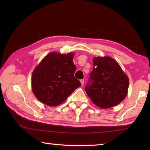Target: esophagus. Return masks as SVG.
<instances>
[{
	"label": "esophagus",
	"mask_w": 150,
	"mask_h": 150,
	"mask_svg": "<svg viewBox=\"0 0 150 150\" xmlns=\"http://www.w3.org/2000/svg\"><path fill=\"white\" fill-rule=\"evenodd\" d=\"M80 82H81V85H82V86L84 85V80H83V79H81L80 81Z\"/></svg>",
	"instance_id": "1"
}]
</instances>
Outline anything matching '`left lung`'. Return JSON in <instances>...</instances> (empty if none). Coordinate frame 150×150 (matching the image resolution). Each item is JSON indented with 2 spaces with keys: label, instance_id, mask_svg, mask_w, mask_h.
Masks as SVG:
<instances>
[{
  "label": "left lung",
  "instance_id": "8db88e82",
  "mask_svg": "<svg viewBox=\"0 0 150 150\" xmlns=\"http://www.w3.org/2000/svg\"><path fill=\"white\" fill-rule=\"evenodd\" d=\"M93 62L94 68L90 75L91 83L85 87L88 97L101 108L118 105L128 93V76L111 57H95Z\"/></svg>",
  "mask_w": 150,
  "mask_h": 150
}]
</instances>
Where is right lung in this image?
<instances>
[{
  "mask_svg": "<svg viewBox=\"0 0 150 150\" xmlns=\"http://www.w3.org/2000/svg\"><path fill=\"white\" fill-rule=\"evenodd\" d=\"M74 53L56 52L45 55L33 71L32 89L40 102L50 106L61 105L81 86L74 77Z\"/></svg>",
  "mask_w": 150,
  "mask_h": 150,
  "instance_id": "add662e5",
  "label": "right lung"
}]
</instances>
